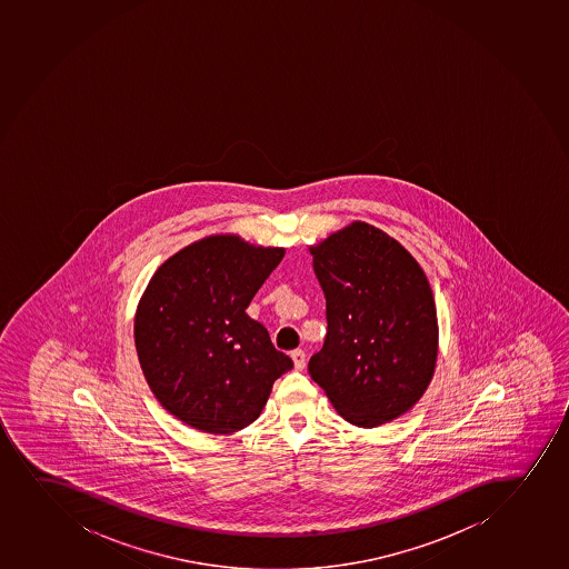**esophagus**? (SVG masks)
Masks as SVG:
<instances>
[{
    "label": "esophagus",
    "instance_id": "esophagus-1",
    "mask_svg": "<svg viewBox=\"0 0 569 569\" xmlns=\"http://www.w3.org/2000/svg\"><path fill=\"white\" fill-rule=\"evenodd\" d=\"M291 359H293L295 362V370H305L306 367V353L302 351V349H295V351H291Z\"/></svg>",
    "mask_w": 569,
    "mask_h": 569
}]
</instances>
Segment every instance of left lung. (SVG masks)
<instances>
[{"instance_id": "1", "label": "left lung", "mask_w": 569, "mask_h": 569, "mask_svg": "<svg viewBox=\"0 0 569 569\" xmlns=\"http://www.w3.org/2000/svg\"><path fill=\"white\" fill-rule=\"evenodd\" d=\"M310 253L327 300V337L308 372L355 427L397 419L435 376L438 318L427 276L400 242L365 221Z\"/></svg>"}]
</instances>
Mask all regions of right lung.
Listing matches in <instances>:
<instances>
[{"instance_id":"1","label":"right lung","mask_w":569,"mask_h":569,"mask_svg":"<svg viewBox=\"0 0 569 569\" xmlns=\"http://www.w3.org/2000/svg\"><path fill=\"white\" fill-rule=\"evenodd\" d=\"M283 253L216 234L152 276L134 313V348L153 397L186 425L208 435L242 430L293 368L246 313Z\"/></svg>"}]
</instances>
